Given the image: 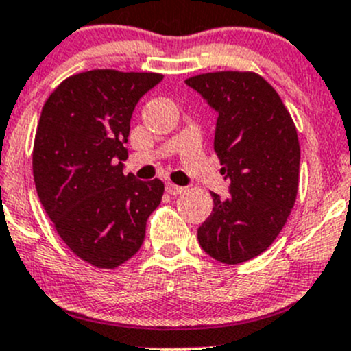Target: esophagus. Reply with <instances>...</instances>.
Masks as SVG:
<instances>
[{"instance_id": "34e87169", "label": "esophagus", "mask_w": 351, "mask_h": 351, "mask_svg": "<svg viewBox=\"0 0 351 351\" xmlns=\"http://www.w3.org/2000/svg\"><path fill=\"white\" fill-rule=\"evenodd\" d=\"M183 191H185V189H183V186H180V185H175V183H171V182H168V183H166V192H168V194H171V195H176V194H182Z\"/></svg>"}]
</instances>
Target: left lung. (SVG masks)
Wrapping results in <instances>:
<instances>
[{
    "instance_id": "obj_1",
    "label": "left lung",
    "mask_w": 351,
    "mask_h": 351,
    "mask_svg": "<svg viewBox=\"0 0 351 351\" xmlns=\"http://www.w3.org/2000/svg\"><path fill=\"white\" fill-rule=\"evenodd\" d=\"M185 83L218 114L215 152L230 182V197L211 194L199 244L221 263H242L268 250L296 201V126L277 91L254 72H208Z\"/></svg>"
}]
</instances>
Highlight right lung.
Listing matches in <instances>:
<instances>
[{
  "mask_svg": "<svg viewBox=\"0 0 351 351\" xmlns=\"http://www.w3.org/2000/svg\"><path fill=\"white\" fill-rule=\"evenodd\" d=\"M160 81L154 72H81L58 84L41 110L36 191L62 241L93 267L116 268L140 250L165 192L160 180L123 173L131 114Z\"/></svg>",
  "mask_w": 351,
  "mask_h": 351,
  "instance_id": "add662e5",
  "label": "right lung"
}]
</instances>
